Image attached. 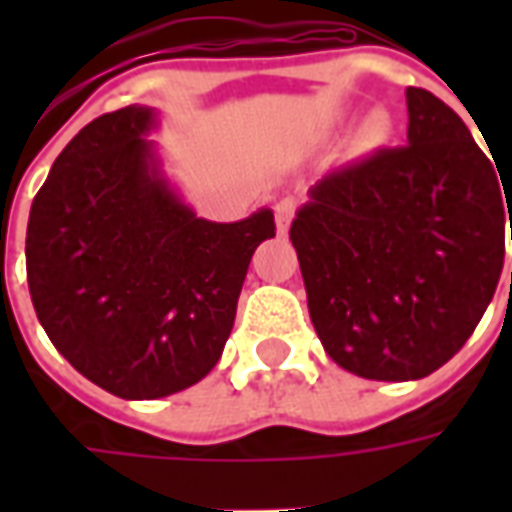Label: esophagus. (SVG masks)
Here are the masks:
<instances>
[{
    "label": "esophagus",
    "instance_id": "34e87169",
    "mask_svg": "<svg viewBox=\"0 0 512 512\" xmlns=\"http://www.w3.org/2000/svg\"><path fill=\"white\" fill-rule=\"evenodd\" d=\"M299 208V202L293 200V197H282V200L274 205V219H277V230L282 235L288 233L290 222H293V213Z\"/></svg>",
    "mask_w": 512,
    "mask_h": 512
}]
</instances>
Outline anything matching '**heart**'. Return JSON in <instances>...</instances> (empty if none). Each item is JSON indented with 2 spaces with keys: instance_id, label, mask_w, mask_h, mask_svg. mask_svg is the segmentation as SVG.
I'll list each match as a JSON object with an SVG mask.
<instances>
[{
  "instance_id": "b5f03b06",
  "label": "heart",
  "mask_w": 512,
  "mask_h": 512,
  "mask_svg": "<svg viewBox=\"0 0 512 512\" xmlns=\"http://www.w3.org/2000/svg\"><path fill=\"white\" fill-rule=\"evenodd\" d=\"M384 131H386L384 117H373V120H370V126H367V134L373 136V139H378V136H384Z\"/></svg>"
}]
</instances>
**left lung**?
I'll use <instances>...</instances> for the list:
<instances>
[{
    "mask_svg": "<svg viewBox=\"0 0 512 512\" xmlns=\"http://www.w3.org/2000/svg\"><path fill=\"white\" fill-rule=\"evenodd\" d=\"M406 104L408 145L329 172L290 227L326 354L370 381H417L461 351L512 227V175L436 95L408 87Z\"/></svg>",
    "mask_w": 512,
    "mask_h": 512,
    "instance_id": "left-lung-1",
    "label": "left lung"
}]
</instances>
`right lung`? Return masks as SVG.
Returning <instances> with one entry per match:
<instances>
[{"label": "right lung", "instance_id": "right-lung-1", "mask_svg": "<svg viewBox=\"0 0 512 512\" xmlns=\"http://www.w3.org/2000/svg\"><path fill=\"white\" fill-rule=\"evenodd\" d=\"M150 106H126L65 145L32 200L29 296L54 348L126 400H156L208 376L235 321L274 213L219 224L172 191L145 134Z\"/></svg>", "mask_w": 512, "mask_h": 512}]
</instances>
